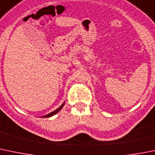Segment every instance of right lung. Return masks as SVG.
<instances>
[{
  "label": "right lung",
  "instance_id": "obj_1",
  "mask_svg": "<svg viewBox=\"0 0 155 155\" xmlns=\"http://www.w3.org/2000/svg\"><path fill=\"white\" fill-rule=\"evenodd\" d=\"M64 103L63 104H61V107H58V109H57V110H55L54 111H53V112L50 113V114H47V115H45V116H43L42 117H52V116H54V114H58V113L59 112V111L61 110V109H62L63 107H64Z\"/></svg>",
  "mask_w": 155,
  "mask_h": 155
}]
</instances>
